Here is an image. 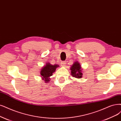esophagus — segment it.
Listing matches in <instances>:
<instances>
[{
    "label": "esophagus",
    "mask_w": 121,
    "mask_h": 121,
    "mask_svg": "<svg viewBox=\"0 0 121 121\" xmlns=\"http://www.w3.org/2000/svg\"><path fill=\"white\" fill-rule=\"evenodd\" d=\"M61 65L62 67H65L66 65V62L65 61H62L61 63Z\"/></svg>",
    "instance_id": "1"
}]
</instances>
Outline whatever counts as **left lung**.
Returning a JSON list of instances; mask_svg holds the SVG:
<instances>
[{"instance_id":"obj_1","label":"left lung","mask_w":121,"mask_h":121,"mask_svg":"<svg viewBox=\"0 0 121 121\" xmlns=\"http://www.w3.org/2000/svg\"><path fill=\"white\" fill-rule=\"evenodd\" d=\"M71 74L73 77L80 79L82 77V69L81 66L78 61L74 62L73 64L70 68Z\"/></svg>"}]
</instances>
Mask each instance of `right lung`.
<instances>
[{
    "mask_svg": "<svg viewBox=\"0 0 121 121\" xmlns=\"http://www.w3.org/2000/svg\"><path fill=\"white\" fill-rule=\"evenodd\" d=\"M57 67H59V65L57 64L52 65L49 63H46L40 71V75L42 80H44L45 82L49 83L50 81V77L54 73Z\"/></svg>",
    "mask_w": 121,
    "mask_h": 121,
    "instance_id": "right-lung-1",
    "label": "right lung"
}]
</instances>
